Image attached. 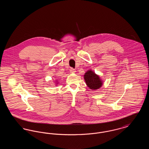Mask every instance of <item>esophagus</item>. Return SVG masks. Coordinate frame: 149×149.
I'll use <instances>...</instances> for the list:
<instances>
[{"label":"esophagus","instance_id":"esophagus-1","mask_svg":"<svg viewBox=\"0 0 149 149\" xmlns=\"http://www.w3.org/2000/svg\"><path fill=\"white\" fill-rule=\"evenodd\" d=\"M70 71L71 72H72V73H74V72H75L76 71H75V69H74L73 68H71L70 69Z\"/></svg>","mask_w":149,"mask_h":149}]
</instances>
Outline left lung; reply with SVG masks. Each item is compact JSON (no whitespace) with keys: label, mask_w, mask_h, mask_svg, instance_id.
I'll list each match as a JSON object with an SVG mask.
<instances>
[{"label":"left lung","mask_w":149,"mask_h":149,"mask_svg":"<svg viewBox=\"0 0 149 149\" xmlns=\"http://www.w3.org/2000/svg\"><path fill=\"white\" fill-rule=\"evenodd\" d=\"M84 79L88 87L92 91L99 89L103 84L102 79L91 69L88 70L85 72L84 75Z\"/></svg>","instance_id":"obj_1"}]
</instances>
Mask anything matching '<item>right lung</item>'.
<instances>
[{
    "label": "right lung",
    "mask_w": 149,
    "mask_h": 149,
    "mask_svg": "<svg viewBox=\"0 0 149 149\" xmlns=\"http://www.w3.org/2000/svg\"><path fill=\"white\" fill-rule=\"evenodd\" d=\"M56 83H55V85H57V84H58V80H56V81H55Z\"/></svg>",
    "instance_id": "right-lung-1"
}]
</instances>
